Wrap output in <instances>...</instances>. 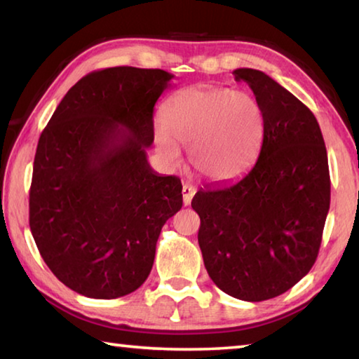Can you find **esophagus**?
Here are the masks:
<instances>
[{
  "mask_svg": "<svg viewBox=\"0 0 359 359\" xmlns=\"http://www.w3.org/2000/svg\"><path fill=\"white\" fill-rule=\"evenodd\" d=\"M194 193H196V188L185 184L184 187H182V194H184V204L188 205L191 203V199L194 196Z\"/></svg>",
  "mask_w": 359,
  "mask_h": 359,
  "instance_id": "obj_1",
  "label": "esophagus"
}]
</instances>
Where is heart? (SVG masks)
<instances>
[{
    "label": "heart",
    "mask_w": 359,
    "mask_h": 359,
    "mask_svg": "<svg viewBox=\"0 0 359 359\" xmlns=\"http://www.w3.org/2000/svg\"><path fill=\"white\" fill-rule=\"evenodd\" d=\"M264 115L253 96L229 90H190L175 95L156 123L155 142L169 163H177L179 144L190 147L196 171L214 180L239 175L257 156Z\"/></svg>",
    "instance_id": "obj_1"
}]
</instances>
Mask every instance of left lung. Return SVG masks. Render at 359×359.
<instances>
[{
	"instance_id": "left-lung-1",
	"label": "left lung",
	"mask_w": 359,
	"mask_h": 359,
	"mask_svg": "<svg viewBox=\"0 0 359 359\" xmlns=\"http://www.w3.org/2000/svg\"><path fill=\"white\" fill-rule=\"evenodd\" d=\"M264 115L263 145L242 177L204 187L191 208L208 274L224 293L259 302L312 269L331 201L327 154L311 109L263 71L239 68Z\"/></svg>"
}]
</instances>
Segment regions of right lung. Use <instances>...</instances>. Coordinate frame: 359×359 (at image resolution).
Instances as JSON below:
<instances>
[{
    "instance_id": "obj_1",
    "label": "right lung",
    "mask_w": 359,
    "mask_h": 359,
    "mask_svg": "<svg viewBox=\"0 0 359 359\" xmlns=\"http://www.w3.org/2000/svg\"><path fill=\"white\" fill-rule=\"evenodd\" d=\"M163 69L117 66L82 77L36 149L29 228L60 282L93 299L136 291L154 266L163 224L182 208L175 175L150 168Z\"/></svg>"
}]
</instances>
